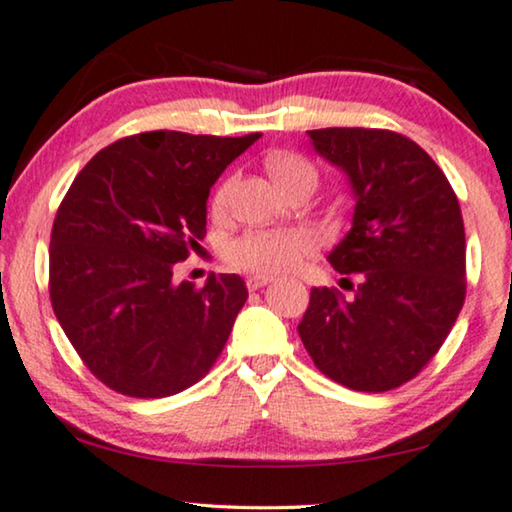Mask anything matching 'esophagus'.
Here are the masks:
<instances>
[{
    "label": "esophagus",
    "mask_w": 512,
    "mask_h": 512,
    "mask_svg": "<svg viewBox=\"0 0 512 512\" xmlns=\"http://www.w3.org/2000/svg\"><path fill=\"white\" fill-rule=\"evenodd\" d=\"M270 281H272V277H268V274H249L247 288H249V291H258V288L268 286Z\"/></svg>",
    "instance_id": "obj_1"
}]
</instances>
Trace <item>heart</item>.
I'll return each instance as SVG.
<instances>
[{
    "label": "heart",
    "instance_id": "obj_1",
    "mask_svg": "<svg viewBox=\"0 0 512 512\" xmlns=\"http://www.w3.org/2000/svg\"><path fill=\"white\" fill-rule=\"evenodd\" d=\"M268 170L279 187H286L293 177L302 173H314L298 154H272ZM233 180H226L212 198L214 210H224L231 196ZM316 251V238L305 228H263V231H247L240 238L228 242L226 261L238 270L256 274H281L291 272Z\"/></svg>",
    "mask_w": 512,
    "mask_h": 512
}]
</instances>
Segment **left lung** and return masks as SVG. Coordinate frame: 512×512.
<instances>
[{
    "label": "left lung",
    "mask_w": 512,
    "mask_h": 512,
    "mask_svg": "<svg viewBox=\"0 0 512 512\" xmlns=\"http://www.w3.org/2000/svg\"><path fill=\"white\" fill-rule=\"evenodd\" d=\"M355 191L353 228L330 254L353 295L311 288L298 325L318 372L360 392L416 379L466 298V240L448 177L418 143L388 129L309 131Z\"/></svg>",
    "instance_id": "obj_1"
}]
</instances>
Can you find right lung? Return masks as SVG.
Listing matches in <instances>:
<instances>
[{
	"mask_svg": "<svg viewBox=\"0 0 512 512\" xmlns=\"http://www.w3.org/2000/svg\"><path fill=\"white\" fill-rule=\"evenodd\" d=\"M263 133L145 131L94 154L50 233V302L85 367L110 390L157 399L187 390L224 351L247 302L238 274L175 284L205 238L207 196Z\"/></svg>",
	"mask_w": 512,
	"mask_h": 512,
	"instance_id": "obj_1",
	"label": "right lung"
}]
</instances>
